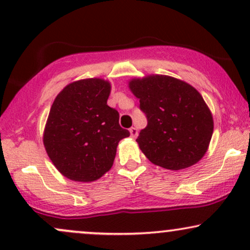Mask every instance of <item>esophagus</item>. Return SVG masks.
Returning <instances> with one entry per match:
<instances>
[{"label":"esophagus","instance_id":"1","mask_svg":"<svg viewBox=\"0 0 250 250\" xmlns=\"http://www.w3.org/2000/svg\"><path fill=\"white\" fill-rule=\"evenodd\" d=\"M129 131H130V136L133 137V139H135V137L137 136V129L135 127H131L130 129H129Z\"/></svg>","mask_w":250,"mask_h":250}]
</instances>
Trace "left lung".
<instances>
[{
    "instance_id": "1",
    "label": "left lung",
    "mask_w": 250,
    "mask_h": 250,
    "mask_svg": "<svg viewBox=\"0 0 250 250\" xmlns=\"http://www.w3.org/2000/svg\"><path fill=\"white\" fill-rule=\"evenodd\" d=\"M129 88L147 117L136 142L149 161L170 170L199 162L214 130L213 116L199 91L166 75L134 79Z\"/></svg>"
}]
</instances>
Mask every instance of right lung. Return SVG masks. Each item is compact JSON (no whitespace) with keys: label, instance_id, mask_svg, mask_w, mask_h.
<instances>
[{"label":"right lung","instance_id":"add662e5","mask_svg":"<svg viewBox=\"0 0 250 250\" xmlns=\"http://www.w3.org/2000/svg\"><path fill=\"white\" fill-rule=\"evenodd\" d=\"M110 83L87 79L63 88L51 105L43 134L48 156L63 176L91 182L114 163L119 142L130 133L107 104Z\"/></svg>","mask_w":250,"mask_h":250}]
</instances>
